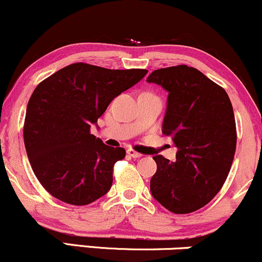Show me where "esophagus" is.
<instances>
[{
  "label": "esophagus",
  "instance_id": "obj_1",
  "mask_svg": "<svg viewBox=\"0 0 262 262\" xmlns=\"http://www.w3.org/2000/svg\"><path fill=\"white\" fill-rule=\"evenodd\" d=\"M127 152H128V155L129 156H132V158H134V159H137V158H141V155L140 152H138V151H135L134 149H128L127 150Z\"/></svg>",
  "mask_w": 262,
  "mask_h": 262
}]
</instances>
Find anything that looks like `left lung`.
I'll list each match as a JSON object with an SVG mask.
<instances>
[{"label":"left lung","mask_w":262,"mask_h":262,"mask_svg":"<svg viewBox=\"0 0 262 262\" xmlns=\"http://www.w3.org/2000/svg\"><path fill=\"white\" fill-rule=\"evenodd\" d=\"M146 81L169 92L162 134L179 148L175 161L152 156L150 191L170 212L187 214L209 203L227 180L236 148L233 106L223 87L191 66L158 69Z\"/></svg>","instance_id":"8db88e82"}]
</instances>
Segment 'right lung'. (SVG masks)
<instances>
[{"mask_svg":"<svg viewBox=\"0 0 262 262\" xmlns=\"http://www.w3.org/2000/svg\"><path fill=\"white\" fill-rule=\"evenodd\" d=\"M146 73L75 62L35 87L23 138L34 175L53 197L86 206L110 191L114 164L124 158L125 150L107 146L90 129L114 97Z\"/></svg>","mask_w":262,"mask_h":262,"instance_id":"right-lung-1","label":"right lung"}]
</instances>
